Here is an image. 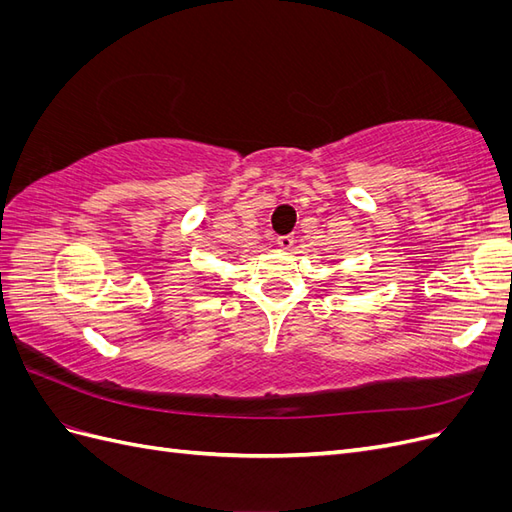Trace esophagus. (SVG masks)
<instances>
[{
    "label": "esophagus",
    "mask_w": 512,
    "mask_h": 512,
    "mask_svg": "<svg viewBox=\"0 0 512 512\" xmlns=\"http://www.w3.org/2000/svg\"><path fill=\"white\" fill-rule=\"evenodd\" d=\"M277 247H280V250H290L292 247V243H294V239L290 237V235H286V237H277Z\"/></svg>",
    "instance_id": "34e87169"
}]
</instances>
